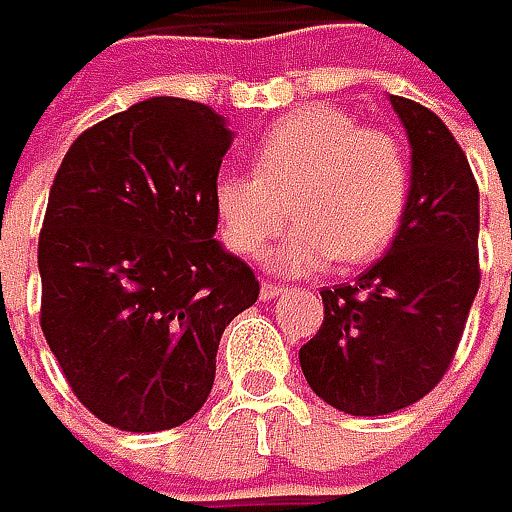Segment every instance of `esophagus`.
Returning <instances> with one entry per match:
<instances>
[{"label": "esophagus", "mask_w": 512, "mask_h": 512, "mask_svg": "<svg viewBox=\"0 0 512 512\" xmlns=\"http://www.w3.org/2000/svg\"><path fill=\"white\" fill-rule=\"evenodd\" d=\"M286 292V286H281V284H272V281H263V284H260V298H263V301H272V298H278V295H284Z\"/></svg>", "instance_id": "esophagus-1"}]
</instances>
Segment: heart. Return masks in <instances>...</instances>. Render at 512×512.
Returning a JSON list of instances; mask_svg holds the SVG:
<instances>
[{
	"label": "heart",
	"mask_w": 512,
	"mask_h": 512,
	"mask_svg": "<svg viewBox=\"0 0 512 512\" xmlns=\"http://www.w3.org/2000/svg\"><path fill=\"white\" fill-rule=\"evenodd\" d=\"M252 162L255 176L226 173L214 185V208L237 255H260L284 231L286 205L298 226L272 255L286 272H316L333 257L365 263L403 223L406 147L347 109L304 106L286 115L260 136Z\"/></svg>",
	"instance_id": "obj_1"
}]
</instances>
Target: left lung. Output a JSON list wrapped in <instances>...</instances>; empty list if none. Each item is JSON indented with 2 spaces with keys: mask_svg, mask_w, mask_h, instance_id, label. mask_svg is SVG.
<instances>
[{
  "mask_svg": "<svg viewBox=\"0 0 512 512\" xmlns=\"http://www.w3.org/2000/svg\"><path fill=\"white\" fill-rule=\"evenodd\" d=\"M411 141V191L388 255L356 284L321 289L324 321L301 371L327 406L356 417L423 400L449 371L481 284L478 182L432 109L391 95Z\"/></svg>",
  "mask_w": 512,
  "mask_h": 512,
  "instance_id": "1",
  "label": "left lung"
}]
</instances>
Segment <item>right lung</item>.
<instances>
[{
  "label": "right lung",
  "instance_id": "obj_1",
  "mask_svg": "<svg viewBox=\"0 0 512 512\" xmlns=\"http://www.w3.org/2000/svg\"><path fill=\"white\" fill-rule=\"evenodd\" d=\"M231 147L205 104L150 98L83 130L48 194L40 324L75 397L121 432L182 426L205 406L255 272L214 240Z\"/></svg>",
  "mask_w": 512,
  "mask_h": 512
}]
</instances>
